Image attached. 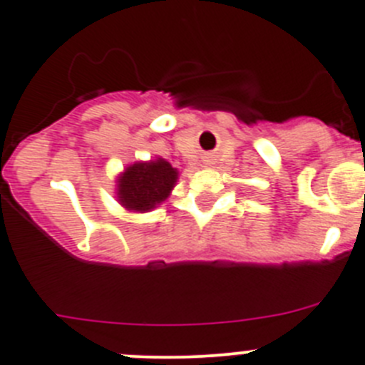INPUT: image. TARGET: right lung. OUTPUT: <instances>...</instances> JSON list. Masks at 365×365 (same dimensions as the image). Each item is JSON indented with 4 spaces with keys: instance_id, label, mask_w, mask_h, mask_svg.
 I'll return each mask as SVG.
<instances>
[{
    "instance_id": "obj_1",
    "label": "right lung",
    "mask_w": 365,
    "mask_h": 365,
    "mask_svg": "<svg viewBox=\"0 0 365 365\" xmlns=\"http://www.w3.org/2000/svg\"><path fill=\"white\" fill-rule=\"evenodd\" d=\"M179 179V170L163 157L137 160L117 177V201L128 212L146 214L163 205Z\"/></svg>"
}]
</instances>
